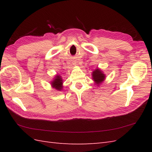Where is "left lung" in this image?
<instances>
[{"label":"left lung","mask_w":152,"mask_h":152,"mask_svg":"<svg viewBox=\"0 0 152 152\" xmlns=\"http://www.w3.org/2000/svg\"><path fill=\"white\" fill-rule=\"evenodd\" d=\"M105 74L102 72V71L99 69H95L92 72V78L94 80L95 83L98 86L105 80Z\"/></svg>","instance_id":"left-lung-1"}]
</instances>
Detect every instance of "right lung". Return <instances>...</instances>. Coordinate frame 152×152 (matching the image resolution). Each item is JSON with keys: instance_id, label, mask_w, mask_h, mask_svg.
<instances>
[{"instance_id": "right-lung-1", "label": "right lung", "mask_w": 152, "mask_h": 152, "mask_svg": "<svg viewBox=\"0 0 152 152\" xmlns=\"http://www.w3.org/2000/svg\"><path fill=\"white\" fill-rule=\"evenodd\" d=\"M63 79L61 78V76L57 74V75L55 76L53 81L51 82V84L53 88L58 90V91H61V90L63 89Z\"/></svg>"}]
</instances>
